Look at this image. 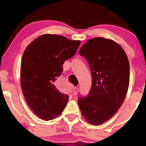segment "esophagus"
<instances>
[{"mask_svg": "<svg viewBox=\"0 0 146 146\" xmlns=\"http://www.w3.org/2000/svg\"><path fill=\"white\" fill-rule=\"evenodd\" d=\"M78 88L77 87H75L74 88V92H73V94L74 95V96H76V95H77L78 94Z\"/></svg>", "mask_w": 146, "mask_h": 146, "instance_id": "34e87169", "label": "esophagus"}]
</instances>
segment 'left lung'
Here are the masks:
<instances>
[{
  "mask_svg": "<svg viewBox=\"0 0 146 146\" xmlns=\"http://www.w3.org/2000/svg\"><path fill=\"white\" fill-rule=\"evenodd\" d=\"M90 68L92 85L87 97L78 99L83 117L94 125L110 119L126 96L129 83V64L122 47L112 40L89 39L79 51Z\"/></svg>",
  "mask_w": 146,
  "mask_h": 146,
  "instance_id": "left-lung-1",
  "label": "left lung"
}]
</instances>
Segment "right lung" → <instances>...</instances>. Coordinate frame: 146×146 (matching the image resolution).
<instances>
[{
    "label": "right lung",
    "instance_id": "add662e5",
    "mask_svg": "<svg viewBox=\"0 0 146 146\" xmlns=\"http://www.w3.org/2000/svg\"><path fill=\"white\" fill-rule=\"evenodd\" d=\"M80 40L44 34L26 48L21 65V86L33 112L48 121L61 114L69 96L56 88L65 60L75 54Z\"/></svg>",
    "mask_w": 146,
    "mask_h": 146
}]
</instances>
